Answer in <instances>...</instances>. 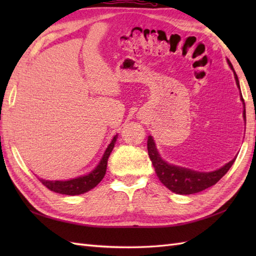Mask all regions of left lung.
<instances>
[{
	"instance_id": "8db88e82",
	"label": "left lung",
	"mask_w": 256,
	"mask_h": 256,
	"mask_svg": "<svg viewBox=\"0 0 256 256\" xmlns=\"http://www.w3.org/2000/svg\"><path fill=\"white\" fill-rule=\"evenodd\" d=\"M228 62H229L231 69L233 70V72H234L236 86H238V89H240V84H238V79L234 69H233L232 64L229 60H228ZM241 100L243 101L242 94ZM244 108H246V106H244ZM243 116L244 120H246V108H244L243 111ZM148 150L152 164H153L155 168V172L160 182L168 189L172 190V192H176L179 194H197L202 192V190L206 188L214 186V184H216L226 175L236 158V157H234V158L228 162V164H226L224 167H221L214 172H199L192 170H187V168L167 164L165 160H162L160 155L158 154V152H157L154 140L152 136H148Z\"/></svg>"
}]
</instances>
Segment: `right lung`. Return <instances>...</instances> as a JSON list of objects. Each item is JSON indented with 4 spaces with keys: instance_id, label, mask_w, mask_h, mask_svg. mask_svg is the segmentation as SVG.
<instances>
[{
    "instance_id": "add662e5",
    "label": "right lung",
    "mask_w": 256,
    "mask_h": 256,
    "mask_svg": "<svg viewBox=\"0 0 256 256\" xmlns=\"http://www.w3.org/2000/svg\"><path fill=\"white\" fill-rule=\"evenodd\" d=\"M116 136L118 135H116V136L113 138L112 142L108 144V148L106 150L104 154H103V157L99 162V165H98L91 172H89L88 175L74 178V179H70V180H64V182H60V180L50 182V180H44V179H40V180L48 189L57 194L74 196V194H81L89 192V190H91L92 188H94L96 184L102 180L103 177H104L108 156H110L111 152L114 148V144H116Z\"/></svg>"
}]
</instances>
